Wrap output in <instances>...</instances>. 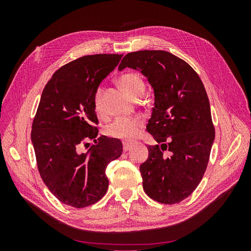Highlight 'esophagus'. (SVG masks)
I'll return each instance as SVG.
<instances>
[{
	"mask_svg": "<svg viewBox=\"0 0 251 251\" xmlns=\"http://www.w3.org/2000/svg\"><path fill=\"white\" fill-rule=\"evenodd\" d=\"M131 149H132V144L131 143H128L126 141H125L123 143V150H124V151H130Z\"/></svg>",
	"mask_w": 251,
	"mask_h": 251,
	"instance_id": "esophagus-1",
	"label": "esophagus"
}]
</instances>
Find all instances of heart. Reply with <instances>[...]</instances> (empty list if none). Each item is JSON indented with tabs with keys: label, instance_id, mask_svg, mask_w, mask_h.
<instances>
[{
	"label": "heart",
	"instance_id": "1",
	"mask_svg": "<svg viewBox=\"0 0 251 251\" xmlns=\"http://www.w3.org/2000/svg\"><path fill=\"white\" fill-rule=\"evenodd\" d=\"M118 83L134 100H138L142 95L144 89H146V83H144L141 75L136 72H126L120 75L118 78ZM101 96L102 90L98 88L95 91L93 97V108L98 116H101L103 114ZM143 126V120L139 117H119L114 119L112 123L105 126L104 133L111 138H117L128 141L138 137Z\"/></svg>",
	"mask_w": 251,
	"mask_h": 251
}]
</instances>
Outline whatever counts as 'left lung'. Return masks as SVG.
Masks as SVG:
<instances>
[{"label": "left lung", "instance_id": "left-lung-1", "mask_svg": "<svg viewBox=\"0 0 251 251\" xmlns=\"http://www.w3.org/2000/svg\"><path fill=\"white\" fill-rule=\"evenodd\" d=\"M126 67L140 70L155 93L147 131L161 146L148 147L149 158L140 165L143 189L159 203H180L201 182L215 139L206 91L198 73L168 51L127 53L118 69Z\"/></svg>", "mask_w": 251, "mask_h": 251}]
</instances>
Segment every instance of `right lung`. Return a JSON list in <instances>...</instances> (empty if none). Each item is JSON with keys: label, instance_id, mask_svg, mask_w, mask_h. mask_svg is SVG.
<instances>
[{"label": "right lung", "instance_id": "right-lung-1", "mask_svg": "<svg viewBox=\"0 0 251 251\" xmlns=\"http://www.w3.org/2000/svg\"><path fill=\"white\" fill-rule=\"evenodd\" d=\"M124 54L85 55L60 67L45 86L32 123L31 140L44 183L60 202L83 208L107 193L105 168L123 143L98 137L93 97ZM95 141L89 147L87 141ZM82 146L89 150L82 153Z\"/></svg>", "mask_w": 251, "mask_h": 251}]
</instances>
